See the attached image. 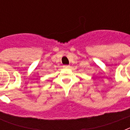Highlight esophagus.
Returning <instances> with one entry per match:
<instances>
[{
	"label": "esophagus",
	"instance_id": "obj_1",
	"mask_svg": "<svg viewBox=\"0 0 130 130\" xmlns=\"http://www.w3.org/2000/svg\"><path fill=\"white\" fill-rule=\"evenodd\" d=\"M70 66L69 65H63V68L64 69H69Z\"/></svg>",
	"mask_w": 130,
	"mask_h": 130
}]
</instances>
